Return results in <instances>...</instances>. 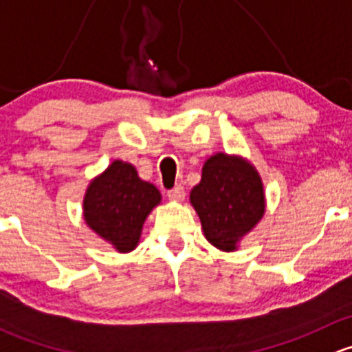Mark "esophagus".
Segmentation results:
<instances>
[{"label":"esophagus","mask_w":352,"mask_h":352,"mask_svg":"<svg viewBox=\"0 0 352 352\" xmlns=\"http://www.w3.org/2000/svg\"><path fill=\"white\" fill-rule=\"evenodd\" d=\"M166 196H168L170 201H182V199L186 197V189H184L180 184H177L173 189H170L168 192H166Z\"/></svg>","instance_id":"1"}]
</instances>
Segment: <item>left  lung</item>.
Masks as SVG:
<instances>
[{"instance_id":"obj_1","label":"left lung","mask_w":352,"mask_h":352,"mask_svg":"<svg viewBox=\"0 0 352 352\" xmlns=\"http://www.w3.org/2000/svg\"><path fill=\"white\" fill-rule=\"evenodd\" d=\"M190 202L206 239L230 252L264 214V189L254 166L218 153L202 166V179L190 192Z\"/></svg>"}]
</instances>
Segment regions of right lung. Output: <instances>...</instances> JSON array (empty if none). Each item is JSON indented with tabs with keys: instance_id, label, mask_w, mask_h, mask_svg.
<instances>
[{
	"instance_id": "right-lung-1",
	"label": "right lung",
	"mask_w": 352,
	"mask_h": 352,
	"mask_svg": "<svg viewBox=\"0 0 352 352\" xmlns=\"http://www.w3.org/2000/svg\"><path fill=\"white\" fill-rule=\"evenodd\" d=\"M160 199L158 189L141 180L133 165L116 160L88 187L85 219L117 250L129 252L138 245L144 219Z\"/></svg>"
}]
</instances>
